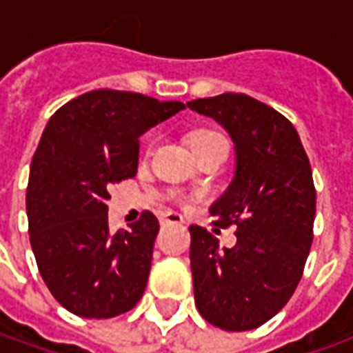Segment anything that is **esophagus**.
I'll return each instance as SVG.
<instances>
[{"mask_svg":"<svg viewBox=\"0 0 353 353\" xmlns=\"http://www.w3.org/2000/svg\"><path fill=\"white\" fill-rule=\"evenodd\" d=\"M183 217L176 212H162L161 214V225H181Z\"/></svg>","mask_w":353,"mask_h":353,"instance_id":"esophagus-1","label":"esophagus"}]
</instances>
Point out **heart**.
<instances>
[{"mask_svg":"<svg viewBox=\"0 0 353 353\" xmlns=\"http://www.w3.org/2000/svg\"><path fill=\"white\" fill-rule=\"evenodd\" d=\"M219 141H225V136L219 134L217 130H210V128H202V130L192 132L191 138H189V143H191V149L194 151V154L206 151L208 147L215 145ZM151 147H153V143H149V151H151ZM181 202H187V200L181 199Z\"/></svg>","mask_w":353,"mask_h":353,"instance_id":"obj_1","label":"heart"}]
</instances>
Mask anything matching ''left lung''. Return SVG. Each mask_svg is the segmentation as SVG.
I'll use <instances>...</instances> for the list:
<instances>
[{
    "instance_id": "8db88e82",
    "label": "left lung",
    "mask_w": 353,
    "mask_h": 353,
    "mask_svg": "<svg viewBox=\"0 0 353 353\" xmlns=\"http://www.w3.org/2000/svg\"><path fill=\"white\" fill-rule=\"evenodd\" d=\"M223 124L236 149V172L210 208L214 225L236 227V244L191 225V270L200 316L225 331H250L288 304L303 278L314 238L316 187L295 126L248 94L187 103Z\"/></svg>"
}]
</instances>
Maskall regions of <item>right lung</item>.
Segmentation results:
<instances>
[{
    "mask_svg": "<svg viewBox=\"0 0 353 353\" xmlns=\"http://www.w3.org/2000/svg\"><path fill=\"white\" fill-rule=\"evenodd\" d=\"M185 109L139 92L100 88L50 117L26 191L28 232L43 281L81 318H115L143 295L159 219L143 212L111 232V185L138 172L139 136Z\"/></svg>",
    "mask_w": 353,
    "mask_h": 353,
    "instance_id": "right-lung-1",
    "label": "right lung"
}]
</instances>
